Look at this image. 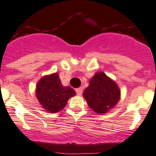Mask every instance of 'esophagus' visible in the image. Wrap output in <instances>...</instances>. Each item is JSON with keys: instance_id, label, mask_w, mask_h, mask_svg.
Masks as SVG:
<instances>
[{"instance_id": "34e87169", "label": "esophagus", "mask_w": 156, "mask_h": 156, "mask_svg": "<svg viewBox=\"0 0 156 156\" xmlns=\"http://www.w3.org/2000/svg\"><path fill=\"white\" fill-rule=\"evenodd\" d=\"M75 90H76V92H77V94H78V95H81V94H82V91H83V90H82V87H79V88H77Z\"/></svg>"}]
</instances>
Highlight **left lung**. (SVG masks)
<instances>
[{"instance_id":"obj_1","label":"left lung","mask_w":156,"mask_h":156,"mask_svg":"<svg viewBox=\"0 0 156 156\" xmlns=\"http://www.w3.org/2000/svg\"><path fill=\"white\" fill-rule=\"evenodd\" d=\"M83 97L90 108L95 113L103 115L116 106L121 97V90L113 79L99 71L90 78Z\"/></svg>"}]
</instances>
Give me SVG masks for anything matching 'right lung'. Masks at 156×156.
<instances>
[{
	"label": "right lung",
	"instance_id": "add662e5",
	"mask_svg": "<svg viewBox=\"0 0 156 156\" xmlns=\"http://www.w3.org/2000/svg\"><path fill=\"white\" fill-rule=\"evenodd\" d=\"M76 94L70 87H64L58 73L43 76L36 86V97L45 111L54 114L63 110L67 101Z\"/></svg>",
	"mask_w": 156,
	"mask_h": 156
}]
</instances>
